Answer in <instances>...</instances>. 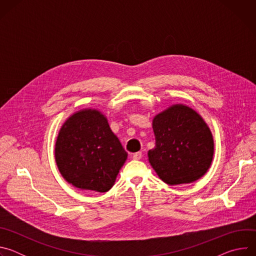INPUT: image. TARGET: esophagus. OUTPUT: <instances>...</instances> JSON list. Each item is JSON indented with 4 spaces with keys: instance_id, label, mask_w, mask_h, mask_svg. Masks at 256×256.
<instances>
[{
    "instance_id": "obj_1",
    "label": "esophagus",
    "mask_w": 256,
    "mask_h": 256,
    "mask_svg": "<svg viewBox=\"0 0 256 256\" xmlns=\"http://www.w3.org/2000/svg\"><path fill=\"white\" fill-rule=\"evenodd\" d=\"M142 152H136V153H134V154L132 155V159H134V160H140V159L142 158Z\"/></svg>"
}]
</instances>
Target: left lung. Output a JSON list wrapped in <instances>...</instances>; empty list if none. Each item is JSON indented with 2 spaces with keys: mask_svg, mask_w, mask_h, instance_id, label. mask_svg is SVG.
Here are the masks:
<instances>
[{
  "mask_svg": "<svg viewBox=\"0 0 256 256\" xmlns=\"http://www.w3.org/2000/svg\"><path fill=\"white\" fill-rule=\"evenodd\" d=\"M155 148L149 162L169 186L190 184L210 168L214 156L212 134L202 116L188 106H170L153 120Z\"/></svg>",
  "mask_w": 256,
  "mask_h": 256,
  "instance_id": "left-lung-1",
  "label": "left lung"
}]
</instances>
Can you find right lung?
Listing matches in <instances>:
<instances>
[{
  "instance_id": "add662e5",
  "label": "right lung",
  "mask_w": 256,
  "mask_h": 256,
  "mask_svg": "<svg viewBox=\"0 0 256 256\" xmlns=\"http://www.w3.org/2000/svg\"><path fill=\"white\" fill-rule=\"evenodd\" d=\"M54 157L68 184L80 190L106 192L114 186L128 153L107 118L96 109H84L60 128Z\"/></svg>"
}]
</instances>
